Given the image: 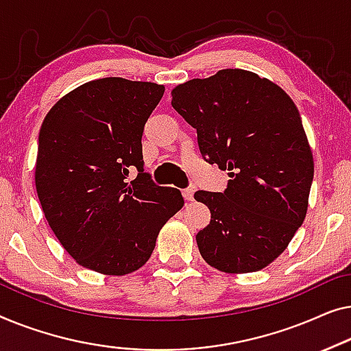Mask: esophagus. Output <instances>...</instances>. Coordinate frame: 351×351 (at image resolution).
<instances>
[{
	"label": "esophagus",
	"mask_w": 351,
	"mask_h": 351,
	"mask_svg": "<svg viewBox=\"0 0 351 351\" xmlns=\"http://www.w3.org/2000/svg\"><path fill=\"white\" fill-rule=\"evenodd\" d=\"M182 197H184V200L191 202L194 199V189H192V187H187V189L182 191Z\"/></svg>",
	"instance_id": "esophagus-1"
}]
</instances>
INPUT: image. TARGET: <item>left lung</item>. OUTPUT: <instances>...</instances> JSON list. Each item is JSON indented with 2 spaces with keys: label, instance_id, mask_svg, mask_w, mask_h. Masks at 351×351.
Listing matches in <instances>:
<instances>
[{
  "label": "left lung",
  "instance_id": "1",
  "mask_svg": "<svg viewBox=\"0 0 351 351\" xmlns=\"http://www.w3.org/2000/svg\"><path fill=\"white\" fill-rule=\"evenodd\" d=\"M171 106L197 130L202 156L230 176L224 192L197 191L210 224L195 235L211 267H267L302 226L313 156L302 119L283 88L256 73L221 70L171 90Z\"/></svg>",
  "mask_w": 351,
  "mask_h": 351
}]
</instances>
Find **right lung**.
I'll return each instance as SVG.
<instances>
[{
    "mask_svg": "<svg viewBox=\"0 0 351 351\" xmlns=\"http://www.w3.org/2000/svg\"><path fill=\"white\" fill-rule=\"evenodd\" d=\"M165 87L103 77L62 97L44 117L34 182L44 216L68 254L103 275L151 258L164 224L184 205L143 169L141 136ZM133 166L135 180L125 182Z\"/></svg>",
    "mask_w": 351,
    "mask_h": 351,
    "instance_id": "obj_1",
    "label": "right lung"
}]
</instances>
